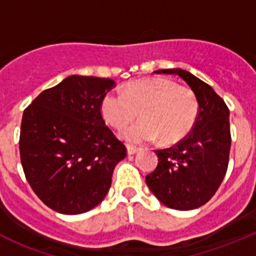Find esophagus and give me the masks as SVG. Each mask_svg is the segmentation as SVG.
Wrapping results in <instances>:
<instances>
[{"label":"esophagus","mask_w":256,"mask_h":256,"mask_svg":"<svg viewBox=\"0 0 256 256\" xmlns=\"http://www.w3.org/2000/svg\"><path fill=\"white\" fill-rule=\"evenodd\" d=\"M138 151V146H135V144H128V154H136Z\"/></svg>","instance_id":"34e87169"}]
</instances>
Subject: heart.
Segmentation results:
<instances>
[{
	"label": "heart",
	"mask_w": 256,
	"mask_h": 256,
	"mask_svg": "<svg viewBox=\"0 0 256 256\" xmlns=\"http://www.w3.org/2000/svg\"><path fill=\"white\" fill-rule=\"evenodd\" d=\"M100 112L115 128H125L140 112L142 120L121 132L128 141H151L160 136L164 144H172L192 130L198 102L194 92L186 85L168 79L146 78L125 85L122 94L106 92Z\"/></svg>",
	"instance_id": "heart-1"
}]
</instances>
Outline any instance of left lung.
I'll list each match as a JSON object with an SVG mask.
<instances>
[{
	"mask_svg": "<svg viewBox=\"0 0 256 256\" xmlns=\"http://www.w3.org/2000/svg\"><path fill=\"white\" fill-rule=\"evenodd\" d=\"M157 74H176L194 92L198 115L192 130L174 146L156 150L158 164L146 183L160 202L177 210L206 204L223 182L229 164L230 125L224 100L183 69H161Z\"/></svg>",
	"mask_w": 256,
	"mask_h": 256,
	"instance_id": "obj_1",
	"label": "left lung"
}]
</instances>
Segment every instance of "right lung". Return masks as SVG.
<instances>
[{
    "instance_id": "add662e5",
    "label": "right lung",
    "mask_w": 256,
    "mask_h": 256,
    "mask_svg": "<svg viewBox=\"0 0 256 256\" xmlns=\"http://www.w3.org/2000/svg\"><path fill=\"white\" fill-rule=\"evenodd\" d=\"M109 78L70 76L24 109L20 154L33 192L53 210L80 214L99 204L128 150L100 112Z\"/></svg>"
}]
</instances>
